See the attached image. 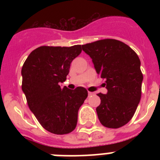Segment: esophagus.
I'll return each instance as SVG.
<instances>
[{"instance_id":"1","label":"esophagus","mask_w":160,"mask_h":160,"mask_svg":"<svg viewBox=\"0 0 160 160\" xmlns=\"http://www.w3.org/2000/svg\"><path fill=\"white\" fill-rule=\"evenodd\" d=\"M88 95H89V96H90V95H94V93H93V92H90V91H89V92H88Z\"/></svg>"}]
</instances>
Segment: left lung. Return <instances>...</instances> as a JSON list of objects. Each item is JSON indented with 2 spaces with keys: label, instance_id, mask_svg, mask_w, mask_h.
<instances>
[{
  "label": "left lung",
  "instance_id": "left-lung-1",
  "mask_svg": "<svg viewBox=\"0 0 160 160\" xmlns=\"http://www.w3.org/2000/svg\"><path fill=\"white\" fill-rule=\"evenodd\" d=\"M95 69L105 79L107 94L99 93L96 108L100 123L111 129L126 124L134 116L141 98L143 75L137 54L124 42L105 39L83 45Z\"/></svg>",
  "mask_w": 160,
  "mask_h": 160
}]
</instances>
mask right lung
Here are the masks:
<instances>
[{"mask_svg": "<svg viewBox=\"0 0 160 160\" xmlns=\"http://www.w3.org/2000/svg\"><path fill=\"white\" fill-rule=\"evenodd\" d=\"M81 51L80 45L41 46L29 55L21 69V87L29 108L52 134H69L75 129L79 109L88 96L85 88L70 90L60 85Z\"/></svg>", "mask_w": 160, "mask_h": 160, "instance_id": "add662e5", "label": "right lung"}]
</instances>
